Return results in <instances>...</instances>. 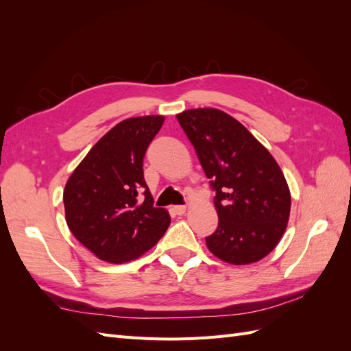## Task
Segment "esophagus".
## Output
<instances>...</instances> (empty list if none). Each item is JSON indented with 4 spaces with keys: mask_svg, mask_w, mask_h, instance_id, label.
<instances>
[{
    "mask_svg": "<svg viewBox=\"0 0 351 351\" xmlns=\"http://www.w3.org/2000/svg\"><path fill=\"white\" fill-rule=\"evenodd\" d=\"M171 210L174 212L176 215H183L186 212V206L184 205H176V206L171 208Z\"/></svg>",
    "mask_w": 351,
    "mask_h": 351,
    "instance_id": "1",
    "label": "esophagus"
}]
</instances>
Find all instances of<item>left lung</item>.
Returning a JSON list of instances; mask_svg holds the SVG:
<instances>
[{
  "mask_svg": "<svg viewBox=\"0 0 351 351\" xmlns=\"http://www.w3.org/2000/svg\"><path fill=\"white\" fill-rule=\"evenodd\" d=\"M215 190L218 227L206 237L221 261L249 265L269 254L290 217L289 184L269 151L231 115L215 108L177 114Z\"/></svg>",
  "mask_w": 351,
  "mask_h": 351,
  "instance_id": "left-lung-1",
  "label": "left lung"
}]
</instances>
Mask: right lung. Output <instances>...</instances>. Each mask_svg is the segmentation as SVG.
Instances as JSON below:
<instances>
[{"mask_svg": "<svg viewBox=\"0 0 351 351\" xmlns=\"http://www.w3.org/2000/svg\"><path fill=\"white\" fill-rule=\"evenodd\" d=\"M162 124V115H145L114 125L67 180V226L101 261L123 263L142 256L171 222L167 209L154 206L143 177L146 149Z\"/></svg>", "mask_w": 351, "mask_h": 351, "instance_id": "add662e5", "label": "right lung"}]
</instances>
